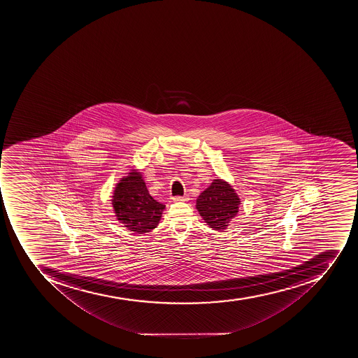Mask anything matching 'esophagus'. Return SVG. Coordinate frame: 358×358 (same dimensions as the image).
I'll use <instances>...</instances> for the list:
<instances>
[{
    "label": "esophagus",
    "mask_w": 358,
    "mask_h": 358,
    "mask_svg": "<svg viewBox=\"0 0 358 358\" xmlns=\"http://www.w3.org/2000/svg\"><path fill=\"white\" fill-rule=\"evenodd\" d=\"M188 199V196H175V197H172L173 201H187Z\"/></svg>",
    "instance_id": "1"
}]
</instances>
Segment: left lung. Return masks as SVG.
Segmentation results:
<instances>
[{"label": "left lung", "mask_w": 358, "mask_h": 358, "mask_svg": "<svg viewBox=\"0 0 358 358\" xmlns=\"http://www.w3.org/2000/svg\"><path fill=\"white\" fill-rule=\"evenodd\" d=\"M240 203V198L229 183L215 179L210 186L199 194L196 208L209 227L222 231L236 216Z\"/></svg>", "instance_id": "left-lung-1"}]
</instances>
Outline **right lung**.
<instances>
[{"label": "right lung", "mask_w": 358, "mask_h": 358, "mask_svg": "<svg viewBox=\"0 0 358 358\" xmlns=\"http://www.w3.org/2000/svg\"><path fill=\"white\" fill-rule=\"evenodd\" d=\"M112 203L117 220L136 234L149 233L157 227L166 207L150 196L141 173L136 170L117 183Z\"/></svg>", "instance_id": "right-lung-1"}]
</instances>
